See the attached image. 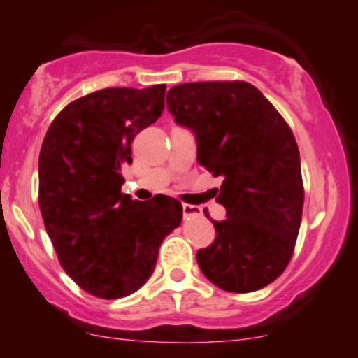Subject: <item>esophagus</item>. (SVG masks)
<instances>
[{
	"instance_id": "esophagus-1",
	"label": "esophagus",
	"mask_w": 358,
	"mask_h": 358,
	"mask_svg": "<svg viewBox=\"0 0 358 358\" xmlns=\"http://www.w3.org/2000/svg\"><path fill=\"white\" fill-rule=\"evenodd\" d=\"M201 208L197 206H190V204H183V216L189 217V216H201Z\"/></svg>"
}]
</instances>
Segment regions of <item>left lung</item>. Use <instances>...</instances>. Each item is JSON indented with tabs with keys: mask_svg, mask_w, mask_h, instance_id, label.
Instances as JSON below:
<instances>
[{
	"mask_svg": "<svg viewBox=\"0 0 358 358\" xmlns=\"http://www.w3.org/2000/svg\"><path fill=\"white\" fill-rule=\"evenodd\" d=\"M168 111L194 131L197 163L223 176L216 201L227 220L197 252L210 283L248 293L273 283L292 259L302 221L303 183L295 137L247 82H190L168 90Z\"/></svg>",
	"mask_w": 358,
	"mask_h": 358,
	"instance_id": "left-lung-1",
	"label": "left lung"
}]
</instances>
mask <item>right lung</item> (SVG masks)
<instances>
[{"label":"right lung","mask_w":358,"mask_h":358,"mask_svg":"<svg viewBox=\"0 0 358 358\" xmlns=\"http://www.w3.org/2000/svg\"><path fill=\"white\" fill-rule=\"evenodd\" d=\"M166 85L110 87L65 108L39 154V208L59 264L99 299L129 296L156 268L163 240L180 227L182 204L122 194L131 141L164 110Z\"/></svg>","instance_id":"obj_1"}]
</instances>
